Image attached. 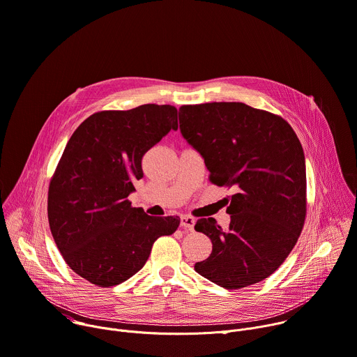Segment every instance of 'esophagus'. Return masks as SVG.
<instances>
[{
	"label": "esophagus",
	"instance_id": "1",
	"mask_svg": "<svg viewBox=\"0 0 357 357\" xmlns=\"http://www.w3.org/2000/svg\"><path fill=\"white\" fill-rule=\"evenodd\" d=\"M181 227L192 231L195 227V218L190 215H181Z\"/></svg>",
	"mask_w": 357,
	"mask_h": 357
}]
</instances>
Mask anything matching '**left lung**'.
<instances>
[{
	"label": "left lung",
	"instance_id": "obj_1",
	"mask_svg": "<svg viewBox=\"0 0 357 357\" xmlns=\"http://www.w3.org/2000/svg\"><path fill=\"white\" fill-rule=\"evenodd\" d=\"M179 128L204 158L210 182L236 190L227 229L211 217L196 221L213 251L195 271L229 290L266 279L289 257L305 221V158L297 135L283 117L243 102L183 105Z\"/></svg>",
	"mask_w": 357,
	"mask_h": 357
}]
</instances>
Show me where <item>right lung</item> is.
I'll list each match as a JSON object with an SVG mask.
<instances>
[{
	"mask_svg": "<svg viewBox=\"0 0 357 357\" xmlns=\"http://www.w3.org/2000/svg\"><path fill=\"white\" fill-rule=\"evenodd\" d=\"M171 129H178L171 105L102 110L64 149L49 185V225L66 264L98 287L132 278L155 240L179 227L178 217H151L128 199L143 178L144 154Z\"/></svg>",
	"mask_w": 357,
	"mask_h": 357,
	"instance_id": "add662e5",
	"label": "right lung"
}]
</instances>
